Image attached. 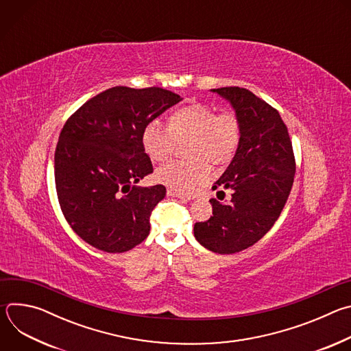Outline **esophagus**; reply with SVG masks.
I'll use <instances>...</instances> for the list:
<instances>
[{
  "mask_svg": "<svg viewBox=\"0 0 351 351\" xmlns=\"http://www.w3.org/2000/svg\"><path fill=\"white\" fill-rule=\"evenodd\" d=\"M167 194H168V195H171V197H176V198H180V199H183V202H190V199L193 198L191 195L183 194V193H180V191H176V190H173V189H168Z\"/></svg>",
  "mask_w": 351,
  "mask_h": 351,
  "instance_id": "1",
  "label": "esophagus"
}]
</instances>
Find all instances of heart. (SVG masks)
I'll return each instance as SVG.
<instances>
[{
  "mask_svg": "<svg viewBox=\"0 0 351 351\" xmlns=\"http://www.w3.org/2000/svg\"><path fill=\"white\" fill-rule=\"evenodd\" d=\"M241 137L240 119L233 112L218 114L215 108L194 103L176 110L169 123L160 119L148 122L143 130L141 143L145 154L156 162L168 160L178 141L190 140L189 157L194 161H172L156 173L158 182L180 193H193L210 179V167L229 161Z\"/></svg>",
  "mask_w": 351,
  "mask_h": 351,
  "instance_id": "obj_1",
  "label": "heart"
}]
</instances>
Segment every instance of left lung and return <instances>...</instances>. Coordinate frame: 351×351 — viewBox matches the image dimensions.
Listing matches in <instances>:
<instances>
[{
  "label": "left lung",
  "mask_w": 351,
  "mask_h": 351,
  "mask_svg": "<svg viewBox=\"0 0 351 351\" xmlns=\"http://www.w3.org/2000/svg\"><path fill=\"white\" fill-rule=\"evenodd\" d=\"M211 91L233 107L241 137L232 162L213 186L230 190V199H210L213 217L195 222L194 237L214 253L233 254L256 244L278 221L293 186L295 161L287 128L274 107L247 88Z\"/></svg>",
  "instance_id": "left-lung-1"
}]
</instances>
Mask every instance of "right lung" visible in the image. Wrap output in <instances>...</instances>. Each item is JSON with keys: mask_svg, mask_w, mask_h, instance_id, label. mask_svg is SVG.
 Listing matches in <instances>:
<instances>
[{"mask_svg": "<svg viewBox=\"0 0 351 351\" xmlns=\"http://www.w3.org/2000/svg\"><path fill=\"white\" fill-rule=\"evenodd\" d=\"M180 95L117 86L84 103L64 125L54 157L62 214L75 233L106 253H125L149 233L162 184L138 187L153 172L141 136Z\"/></svg>", "mask_w": 351, "mask_h": 351, "instance_id": "1", "label": "right lung"}]
</instances>
